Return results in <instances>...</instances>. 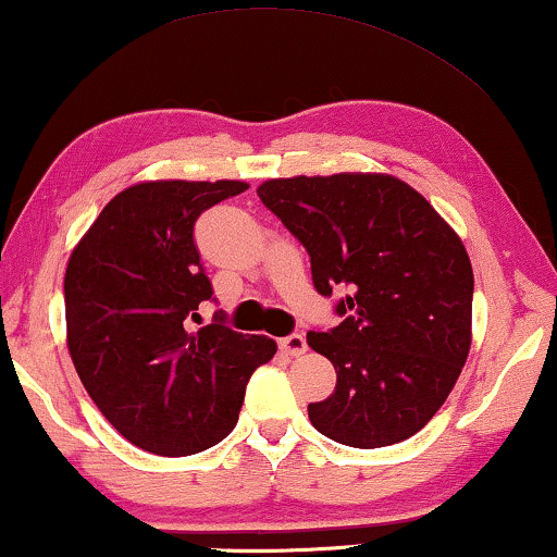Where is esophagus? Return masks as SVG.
<instances>
[{
    "label": "esophagus",
    "instance_id": "34e87169",
    "mask_svg": "<svg viewBox=\"0 0 557 557\" xmlns=\"http://www.w3.org/2000/svg\"><path fill=\"white\" fill-rule=\"evenodd\" d=\"M280 348L285 350L287 356H302L308 350V341H305L302 333H289L285 338H280Z\"/></svg>",
    "mask_w": 557,
    "mask_h": 557
}]
</instances>
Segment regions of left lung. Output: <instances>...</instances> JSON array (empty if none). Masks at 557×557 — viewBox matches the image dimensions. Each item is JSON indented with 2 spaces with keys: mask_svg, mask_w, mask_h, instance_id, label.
Instances as JSON below:
<instances>
[{
  "mask_svg": "<svg viewBox=\"0 0 557 557\" xmlns=\"http://www.w3.org/2000/svg\"><path fill=\"white\" fill-rule=\"evenodd\" d=\"M260 199L308 249L312 285L341 323L308 346L338 381L308 417L333 442L375 449L424 429L449 396L472 343L467 249L419 191L386 174L264 182Z\"/></svg>",
  "mask_w": 557,
  "mask_h": 557,
  "instance_id": "8db88e82",
  "label": "left lung"
}]
</instances>
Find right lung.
I'll return each instance as SVG.
<instances>
[{
	"label": "right lung",
	"instance_id": "obj_1",
	"mask_svg": "<svg viewBox=\"0 0 557 557\" xmlns=\"http://www.w3.org/2000/svg\"><path fill=\"white\" fill-rule=\"evenodd\" d=\"M245 182H148L106 203L70 255L67 348L100 413L131 444L186 457L237 426L249 375L277 354L268 335H242L219 310L194 224Z\"/></svg>",
	"mask_w": 557,
	"mask_h": 557
}]
</instances>
